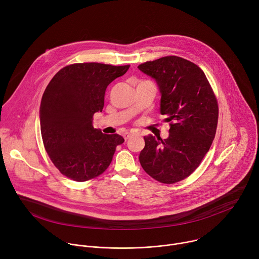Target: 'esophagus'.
Returning <instances> with one entry per match:
<instances>
[{
	"mask_svg": "<svg viewBox=\"0 0 259 259\" xmlns=\"http://www.w3.org/2000/svg\"><path fill=\"white\" fill-rule=\"evenodd\" d=\"M131 136H132V134H130V133H125V134H124V139H125V140H128Z\"/></svg>",
	"mask_w": 259,
	"mask_h": 259,
	"instance_id": "obj_1",
	"label": "esophagus"
}]
</instances>
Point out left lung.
I'll use <instances>...</instances> for the list:
<instances>
[{
	"label": "left lung",
	"mask_w": 259,
	"mask_h": 259,
	"mask_svg": "<svg viewBox=\"0 0 259 259\" xmlns=\"http://www.w3.org/2000/svg\"><path fill=\"white\" fill-rule=\"evenodd\" d=\"M155 79L160 113L170 123L169 136H144L139 162L154 179L171 184L190 176L200 165L215 137L218 105L204 71L178 56H166L138 65Z\"/></svg>",
	"instance_id": "8db88e82"
}]
</instances>
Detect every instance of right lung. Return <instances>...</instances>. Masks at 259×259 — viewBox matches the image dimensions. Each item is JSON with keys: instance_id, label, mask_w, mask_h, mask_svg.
<instances>
[{"instance_id": "right-lung-1", "label": "right lung", "mask_w": 259, "mask_h": 259, "mask_svg": "<svg viewBox=\"0 0 259 259\" xmlns=\"http://www.w3.org/2000/svg\"><path fill=\"white\" fill-rule=\"evenodd\" d=\"M129 67L70 64L61 68L45 89L40 106L41 134L52 163L66 177L86 181L100 175L112 162L116 147L124 142L119 134L94 129L93 115L102 112L107 86Z\"/></svg>"}]
</instances>
